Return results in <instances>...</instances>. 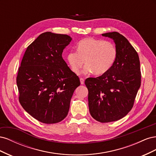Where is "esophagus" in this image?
<instances>
[{
  "label": "esophagus",
  "instance_id": "1",
  "mask_svg": "<svg viewBox=\"0 0 156 156\" xmlns=\"http://www.w3.org/2000/svg\"><path fill=\"white\" fill-rule=\"evenodd\" d=\"M80 81H81V84H84V79L83 78L80 79Z\"/></svg>",
  "mask_w": 156,
  "mask_h": 156
}]
</instances>
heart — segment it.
I'll return each mask as SVG.
<instances>
[{"mask_svg":"<svg viewBox=\"0 0 156 156\" xmlns=\"http://www.w3.org/2000/svg\"><path fill=\"white\" fill-rule=\"evenodd\" d=\"M118 51L115 45L109 41L87 37L79 41L77 51H71L66 59L71 70L79 74L85 60L84 72L96 75L105 74L115 62Z\"/></svg>","mask_w":156,"mask_h":156,"instance_id":"obj_1","label":"heart"}]
</instances>
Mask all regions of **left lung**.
<instances>
[{"label": "left lung", "mask_w": 156, "mask_h": 156, "mask_svg": "<svg viewBox=\"0 0 156 156\" xmlns=\"http://www.w3.org/2000/svg\"><path fill=\"white\" fill-rule=\"evenodd\" d=\"M102 36L114 40L116 60L107 73L87 78L84 83L90 113L96 120L106 123L122 119L131 110L140 87L141 72L137 52L123 35L112 32Z\"/></svg>", "instance_id": "8db88e82"}]
</instances>
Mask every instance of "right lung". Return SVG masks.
<instances>
[{
  "label": "right lung",
  "mask_w": 156,
  "mask_h": 156,
  "mask_svg": "<svg viewBox=\"0 0 156 156\" xmlns=\"http://www.w3.org/2000/svg\"><path fill=\"white\" fill-rule=\"evenodd\" d=\"M71 40L66 34L42 33L27 47L19 68V101L42 123H58L66 117L71 98L81 84L62 56Z\"/></svg>",
  "instance_id": "obj_1"
}]
</instances>
